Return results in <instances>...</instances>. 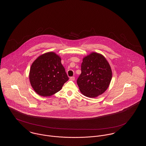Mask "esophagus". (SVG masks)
Segmentation results:
<instances>
[{"mask_svg": "<svg viewBox=\"0 0 146 146\" xmlns=\"http://www.w3.org/2000/svg\"><path fill=\"white\" fill-rule=\"evenodd\" d=\"M74 79H75V77H74V76H71V77H70V80H72V81H74Z\"/></svg>", "mask_w": 146, "mask_h": 146, "instance_id": "34e87169", "label": "esophagus"}]
</instances>
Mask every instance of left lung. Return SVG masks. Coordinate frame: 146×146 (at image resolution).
Instances as JSON below:
<instances>
[{
  "mask_svg": "<svg viewBox=\"0 0 146 146\" xmlns=\"http://www.w3.org/2000/svg\"><path fill=\"white\" fill-rule=\"evenodd\" d=\"M81 70L76 83L84 96L95 98L107 89L112 72L109 63L102 55L92 52L84 57Z\"/></svg>",
  "mask_w": 146,
  "mask_h": 146,
  "instance_id": "obj_1",
  "label": "left lung"
}]
</instances>
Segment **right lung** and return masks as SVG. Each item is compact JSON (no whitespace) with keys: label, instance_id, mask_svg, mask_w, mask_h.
<instances>
[{"label":"right lung","instance_id":"right-lung-1","mask_svg":"<svg viewBox=\"0 0 146 146\" xmlns=\"http://www.w3.org/2000/svg\"><path fill=\"white\" fill-rule=\"evenodd\" d=\"M61 59L55 52L39 56L33 62L29 78L32 87L40 96H50L60 90L68 80Z\"/></svg>","mask_w":146,"mask_h":146}]
</instances>
